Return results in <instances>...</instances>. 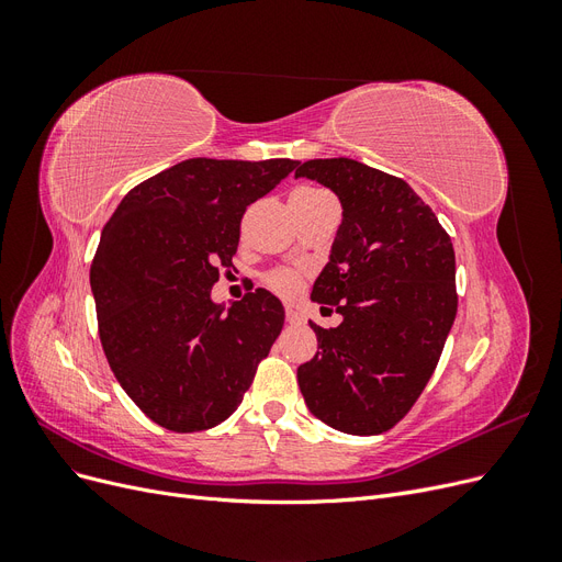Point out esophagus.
Segmentation results:
<instances>
[{
	"instance_id": "34e87169",
	"label": "esophagus",
	"mask_w": 562,
	"mask_h": 562,
	"mask_svg": "<svg viewBox=\"0 0 562 562\" xmlns=\"http://www.w3.org/2000/svg\"><path fill=\"white\" fill-rule=\"evenodd\" d=\"M285 321L291 323V326H300V323L304 321V316L297 312V310H293V307H288L285 310Z\"/></svg>"
}]
</instances>
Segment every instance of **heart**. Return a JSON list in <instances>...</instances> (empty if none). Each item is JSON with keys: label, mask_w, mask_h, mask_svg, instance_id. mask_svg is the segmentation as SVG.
Masks as SVG:
<instances>
[{"label": "heart", "mask_w": 562, "mask_h": 562, "mask_svg": "<svg viewBox=\"0 0 562 562\" xmlns=\"http://www.w3.org/2000/svg\"><path fill=\"white\" fill-rule=\"evenodd\" d=\"M304 192H312V190H304ZM267 285L274 293H279L283 297H291L302 288V277L293 269H277V271H271V274H267Z\"/></svg>", "instance_id": "obj_1"}]
</instances>
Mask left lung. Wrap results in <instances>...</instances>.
<instances>
[{
	"label": "left lung",
	"instance_id": "obj_1",
	"mask_svg": "<svg viewBox=\"0 0 562 562\" xmlns=\"http://www.w3.org/2000/svg\"><path fill=\"white\" fill-rule=\"evenodd\" d=\"M295 178L321 182L342 203L312 291L342 323H310L318 351L297 368L300 391L328 427L378 436L415 405L446 347L457 314L452 241L411 184L378 168L312 159Z\"/></svg>",
	"mask_w": 562,
	"mask_h": 562
}]
</instances>
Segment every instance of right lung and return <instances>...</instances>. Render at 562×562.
<instances>
[{
  "label": "right lung",
  "mask_w": 562,
  "mask_h": 562,
  "mask_svg": "<svg viewBox=\"0 0 562 562\" xmlns=\"http://www.w3.org/2000/svg\"><path fill=\"white\" fill-rule=\"evenodd\" d=\"M297 161L187 159L122 199L91 265L98 333L122 389L178 434L225 422L283 328L265 288L211 300L239 246L241 217Z\"/></svg>",
  "instance_id": "add662e5"
}]
</instances>
